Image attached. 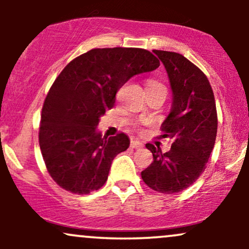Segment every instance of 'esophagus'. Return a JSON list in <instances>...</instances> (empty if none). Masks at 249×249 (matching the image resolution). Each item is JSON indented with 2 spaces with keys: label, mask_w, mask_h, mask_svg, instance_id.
Returning <instances> with one entry per match:
<instances>
[{
  "label": "esophagus",
  "mask_w": 249,
  "mask_h": 249,
  "mask_svg": "<svg viewBox=\"0 0 249 249\" xmlns=\"http://www.w3.org/2000/svg\"><path fill=\"white\" fill-rule=\"evenodd\" d=\"M131 147L132 148H142V146H144V144H142V142L139 141H131Z\"/></svg>",
  "instance_id": "obj_1"
}]
</instances>
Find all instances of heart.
<instances>
[{"instance_id":"obj_1","label":"heart","mask_w":249,"mask_h":249,"mask_svg":"<svg viewBox=\"0 0 249 249\" xmlns=\"http://www.w3.org/2000/svg\"><path fill=\"white\" fill-rule=\"evenodd\" d=\"M154 85H161V84H159V83H157L154 81H150V82H148L147 87H154Z\"/></svg>"}]
</instances>
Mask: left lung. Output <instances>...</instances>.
<instances>
[{
  "mask_svg": "<svg viewBox=\"0 0 249 249\" xmlns=\"http://www.w3.org/2000/svg\"><path fill=\"white\" fill-rule=\"evenodd\" d=\"M153 53L164 64L172 89V108L161 124V137L173 142L165 153L146 144L153 161L142 171V178L157 192L174 194L190 187L206 168L215 142L218 116L212 87L196 65L180 53Z\"/></svg>",
  "mask_w": 249,
  "mask_h": 249,
  "instance_id": "left-lung-1",
  "label": "left lung"
}]
</instances>
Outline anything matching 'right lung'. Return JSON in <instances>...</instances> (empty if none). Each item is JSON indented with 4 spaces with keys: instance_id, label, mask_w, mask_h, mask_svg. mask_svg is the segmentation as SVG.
I'll list each match as a JSON object with an SVG mask.
<instances>
[{
    "instance_id": "right-lung-1",
    "label": "right lung",
    "mask_w": 249,
    "mask_h": 249,
    "mask_svg": "<svg viewBox=\"0 0 249 249\" xmlns=\"http://www.w3.org/2000/svg\"><path fill=\"white\" fill-rule=\"evenodd\" d=\"M160 65L139 48L92 49L72 59L51 85L42 108L39 147L50 177L75 194L99 190L115 157L130 146L125 133L102 137L99 118L131 77Z\"/></svg>"
}]
</instances>
